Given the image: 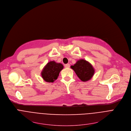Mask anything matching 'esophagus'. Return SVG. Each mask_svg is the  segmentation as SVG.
Here are the masks:
<instances>
[{"label": "esophagus", "instance_id": "34e87169", "mask_svg": "<svg viewBox=\"0 0 131 131\" xmlns=\"http://www.w3.org/2000/svg\"><path fill=\"white\" fill-rule=\"evenodd\" d=\"M65 68H69V67H70V64H67L65 65Z\"/></svg>", "mask_w": 131, "mask_h": 131}]
</instances>
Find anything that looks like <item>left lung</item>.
<instances>
[{
  "label": "left lung",
  "instance_id": "left-lung-1",
  "mask_svg": "<svg viewBox=\"0 0 131 131\" xmlns=\"http://www.w3.org/2000/svg\"><path fill=\"white\" fill-rule=\"evenodd\" d=\"M78 78L83 82L90 80L95 73V69L93 65L88 61L80 59L73 65L70 66Z\"/></svg>",
  "mask_w": 131,
  "mask_h": 131
}]
</instances>
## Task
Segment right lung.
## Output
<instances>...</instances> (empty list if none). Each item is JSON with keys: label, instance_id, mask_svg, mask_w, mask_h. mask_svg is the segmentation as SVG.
<instances>
[{"label": "right lung", "instance_id": "right-lung-1", "mask_svg": "<svg viewBox=\"0 0 131 131\" xmlns=\"http://www.w3.org/2000/svg\"><path fill=\"white\" fill-rule=\"evenodd\" d=\"M63 68L61 63H56L54 61H50L43 68L41 72V77L45 81L52 83L57 79Z\"/></svg>", "mask_w": 131, "mask_h": 131}]
</instances>
